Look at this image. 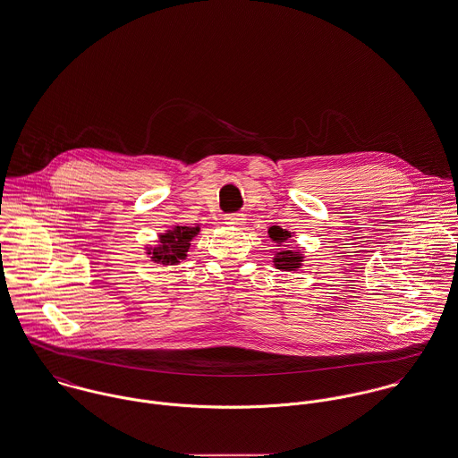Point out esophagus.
<instances>
[{
    "instance_id": "1",
    "label": "esophagus",
    "mask_w": 458,
    "mask_h": 458,
    "mask_svg": "<svg viewBox=\"0 0 458 458\" xmlns=\"http://www.w3.org/2000/svg\"><path fill=\"white\" fill-rule=\"evenodd\" d=\"M225 224H227L229 227H236V229H242V227L247 224V218H245V215L234 213V215H227V216H225Z\"/></svg>"
}]
</instances>
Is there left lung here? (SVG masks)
Here are the masks:
<instances>
[{"label": "left lung", "mask_w": 458, "mask_h": 458, "mask_svg": "<svg viewBox=\"0 0 458 458\" xmlns=\"http://www.w3.org/2000/svg\"><path fill=\"white\" fill-rule=\"evenodd\" d=\"M267 234L269 238L278 245L282 247L289 238H292V233H289L287 229H282L280 225H273L267 229ZM284 247H289V245H284ZM304 262V255L297 250H280L276 251V255L273 257V264L276 269H282V271H297Z\"/></svg>", "instance_id": "left-lung-1"}]
</instances>
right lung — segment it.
Returning <instances> with one entry per match:
<instances>
[{
    "instance_id": "right-lung-1",
    "label": "right lung",
    "mask_w": 458,
    "mask_h": 458,
    "mask_svg": "<svg viewBox=\"0 0 458 458\" xmlns=\"http://www.w3.org/2000/svg\"><path fill=\"white\" fill-rule=\"evenodd\" d=\"M199 233L198 227H187V225H173L166 233L159 234V245L147 247V255H150V260L163 266H174L180 260L187 259V251L191 249L192 238H196Z\"/></svg>"
}]
</instances>
